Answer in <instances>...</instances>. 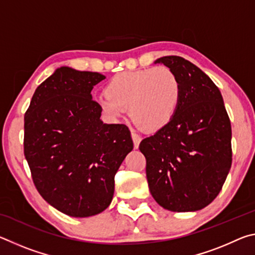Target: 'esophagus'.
<instances>
[{"mask_svg":"<svg viewBox=\"0 0 255 255\" xmlns=\"http://www.w3.org/2000/svg\"><path fill=\"white\" fill-rule=\"evenodd\" d=\"M131 138H132V141H133V147H135L136 149L139 147V143H140V137L137 135V133L135 131L131 130Z\"/></svg>","mask_w":255,"mask_h":255,"instance_id":"esophagus-1","label":"esophagus"}]
</instances>
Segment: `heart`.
I'll use <instances>...</instances> for the list:
<instances>
[{
	"instance_id": "heart-1",
	"label": "heart",
	"mask_w": 255,
	"mask_h": 255,
	"mask_svg": "<svg viewBox=\"0 0 255 255\" xmlns=\"http://www.w3.org/2000/svg\"><path fill=\"white\" fill-rule=\"evenodd\" d=\"M105 94L98 100L103 114L117 118L129 108L132 123L140 130L156 132L175 117L182 86L170 68L152 67L114 75L107 82Z\"/></svg>"
}]
</instances>
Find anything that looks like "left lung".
<instances>
[{
	"mask_svg": "<svg viewBox=\"0 0 255 255\" xmlns=\"http://www.w3.org/2000/svg\"><path fill=\"white\" fill-rule=\"evenodd\" d=\"M155 64L173 71L182 86L169 126L141 140L149 191L164 209L197 211L221 192L232 165V127L219 89L199 67L180 56Z\"/></svg>",
	"mask_w": 255,
	"mask_h": 255,
	"instance_id": "obj_1",
	"label": "left lung"
}]
</instances>
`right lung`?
Here are the masks:
<instances>
[{
  "label": "right lung",
  "mask_w": 255,
  "mask_h": 255,
  "mask_svg": "<svg viewBox=\"0 0 255 255\" xmlns=\"http://www.w3.org/2000/svg\"><path fill=\"white\" fill-rule=\"evenodd\" d=\"M106 76L62 66L34 91L24 116V156L40 196L71 217H90L111 204L115 175L133 148L130 131L103 124L92 100Z\"/></svg>",
  "instance_id": "right-lung-1"
}]
</instances>
